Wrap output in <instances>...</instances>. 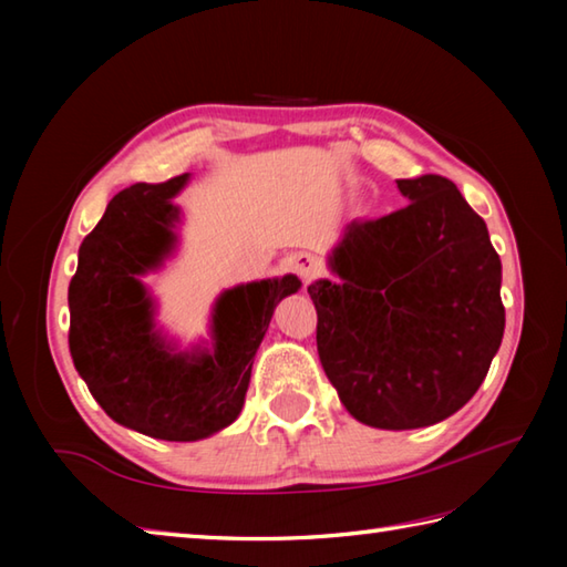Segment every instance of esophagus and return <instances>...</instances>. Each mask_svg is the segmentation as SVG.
Wrapping results in <instances>:
<instances>
[{
	"mask_svg": "<svg viewBox=\"0 0 567 567\" xmlns=\"http://www.w3.org/2000/svg\"><path fill=\"white\" fill-rule=\"evenodd\" d=\"M295 272L302 277V282H312L324 275V265L320 257H315L310 252H300L295 257Z\"/></svg>",
	"mask_w": 567,
	"mask_h": 567,
	"instance_id": "esophagus-1",
	"label": "esophagus"
}]
</instances>
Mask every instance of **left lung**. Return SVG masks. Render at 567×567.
Instances as JSON below:
<instances>
[{
  "instance_id": "left-lung-1",
  "label": "left lung",
  "mask_w": 567,
  "mask_h": 567,
  "mask_svg": "<svg viewBox=\"0 0 567 567\" xmlns=\"http://www.w3.org/2000/svg\"><path fill=\"white\" fill-rule=\"evenodd\" d=\"M398 213L352 219L332 252L338 282L307 287L318 352L354 420L412 430L475 395L501 348V257L447 177L398 179Z\"/></svg>"
}]
</instances>
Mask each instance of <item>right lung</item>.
I'll return each instance as SVG.
<instances>
[{"instance_id": "1", "label": "right lung", "mask_w": 567, "mask_h": 567, "mask_svg": "<svg viewBox=\"0 0 567 567\" xmlns=\"http://www.w3.org/2000/svg\"><path fill=\"white\" fill-rule=\"evenodd\" d=\"M185 182H137L114 195L82 239L70 282V352L92 398L120 425L175 443L213 435L239 415L275 305L300 287L285 275L227 290L215 310V352L172 354L152 332L137 275L175 243L169 199Z\"/></svg>"}]
</instances>
